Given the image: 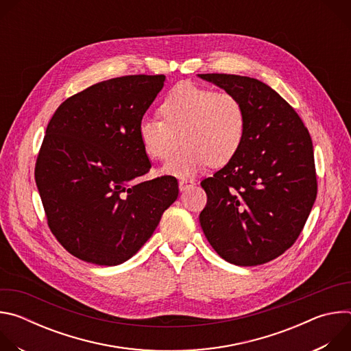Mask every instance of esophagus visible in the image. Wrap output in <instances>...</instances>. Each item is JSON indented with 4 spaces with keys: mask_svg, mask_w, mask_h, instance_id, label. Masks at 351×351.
Wrapping results in <instances>:
<instances>
[{
    "mask_svg": "<svg viewBox=\"0 0 351 351\" xmlns=\"http://www.w3.org/2000/svg\"><path fill=\"white\" fill-rule=\"evenodd\" d=\"M194 184H195V182H194V180L183 179V180H180V182H179V189H180V191H186V190H189L190 187H193Z\"/></svg>",
    "mask_w": 351,
    "mask_h": 351,
    "instance_id": "1",
    "label": "esophagus"
}]
</instances>
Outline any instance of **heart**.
<instances>
[{
    "instance_id": "1",
    "label": "heart",
    "mask_w": 351,
    "mask_h": 351,
    "mask_svg": "<svg viewBox=\"0 0 351 351\" xmlns=\"http://www.w3.org/2000/svg\"><path fill=\"white\" fill-rule=\"evenodd\" d=\"M160 118H143L138 138L145 154L167 160L179 136L183 147L164 165L162 172L178 178H191L210 164L221 167L240 149L247 112L241 99L226 91L182 82L173 86L160 106Z\"/></svg>"
}]
</instances>
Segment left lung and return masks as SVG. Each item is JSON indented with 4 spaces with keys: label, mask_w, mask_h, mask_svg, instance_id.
<instances>
[{
    "label": "left lung",
    "mask_w": 351,
    "mask_h": 351,
    "mask_svg": "<svg viewBox=\"0 0 351 351\" xmlns=\"http://www.w3.org/2000/svg\"><path fill=\"white\" fill-rule=\"evenodd\" d=\"M236 94L247 130L237 154L202 182V229L228 263L254 267L275 260L302 233L317 197L311 136L297 112L268 84L247 76L198 75Z\"/></svg>",
    "instance_id": "obj_1"
}]
</instances>
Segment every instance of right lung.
Wrapping results in <instances>:
<instances>
[{
	"label": "right lung",
	"mask_w": 351,
	"mask_h": 351,
	"mask_svg": "<svg viewBox=\"0 0 351 351\" xmlns=\"http://www.w3.org/2000/svg\"><path fill=\"white\" fill-rule=\"evenodd\" d=\"M164 82V75L99 82L65 99L47 126L36 184L49 229L82 261H128L178 198L173 176L133 183L152 168L138 123Z\"/></svg>",
	"instance_id": "right-lung-1"
}]
</instances>
